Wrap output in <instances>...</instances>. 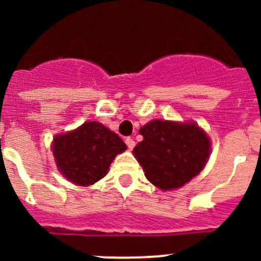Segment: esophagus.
I'll use <instances>...</instances> for the list:
<instances>
[{
  "mask_svg": "<svg viewBox=\"0 0 261 261\" xmlns=\"http://www.w3.org/2000/svg\"><path fill=\"white\" fill-rule=\"evenodd\" d=\"M125 144H126V146H128V149H129V150H132L133 147H135L136 142L133 141V138H130V137H126V138H125Z\"/></svg>",
  "mask_w": 261,
  "mask_h": 261,
  "instance_id": "1",
  "label": "esophagus"
}]
</instances>
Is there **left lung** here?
Listing matches in <instances>:
<instances>
[{
  "label": "left lung",
  "mask_w": 261,
  "mask_h": 261,
  "mask_svg": "<svg viewBox=\"0 0 261 261\" xmlns=\"http://www.w3.org/2000/svg\"><path fill=\"white\" fill-rule=\"evenodd\" d=\"M144 140L133 149L145 176L159 190L180 188L205 167L211 140L196 123L151 120L140 129Z\"/></svg>",
  "instance_id": "8db88e82"
}]
</instances>
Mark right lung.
<instances>
[{
    "instance_id": "add662e5",
    "label": "right lung",
    "mask_w": 261,
    "mask_h": 261,
    "mask_svg": "<svg viewBox=\"0 0 261 261\" xmlns=\"http://www.w3.org/2000/svg\"><path fill=\"white\" fill-rule=\"evenodd\" d=\"M126 145L115 132L96 121L53 138L52 151L59 171L77 186H91L105 177L117 154Z\"/></svg>"
}]
</instances>
